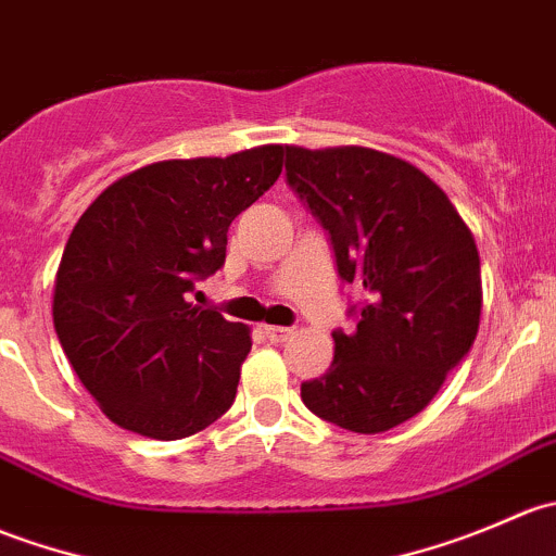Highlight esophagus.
I'll use <instances>...</instances> for the list:
<instances>
[{"label":"esophagus","instance_id":"esophagus-1","mask_svg":"<svg viewBox=\"0 0 556 556\" xmlns=\"http://www.w3.org/2000/svg\"><path fill=\"white\" fill-rule=\"evenodd\" d=\"M266 336H268V341H274V344H285V341L293 339L295 330L293 328H285V325H268Z\"/></svg>","mask_w":556,"mask_h":556}]
</instances>
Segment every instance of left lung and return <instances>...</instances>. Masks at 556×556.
<instances>
[{
  "label": "left lung",
  "instance_id": "1",
  "mask_svg": "<svg viewBox=\"0 0 556 556\" xmlns=\"http://www.w3.org/2000/svg\"><path fill=\"white\" fill-rule=\"evenodd\" d=\"M288 185L328 231L336 271L363 290L333 363L301 384L306 408L352 433H384L422 412L473 346L481 266L444 190L371 148H285Z\"/></svg>",
  "mask_w": 556,
  "mask_h": 556
}]
</instances>
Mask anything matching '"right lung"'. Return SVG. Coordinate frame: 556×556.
<instances>
[{"label": "right lung", "instance_id": "add662e5", "mask_svg": "<svg viewBox=\"0 0 556 556\" xmlns=\"http://www.w3.org/2000/svg\"><path fill=\"white\" fill-rule=\"evenodd\" d=\"M282 155V144H263L150 164L112 182L72 228L53 325L115 425L174 441L231 408L250 328L188 304V293L226 263L228 226L277 182Z\"/></svg>", "mask_w": 556, "mask_h": 556}]
</instances>
